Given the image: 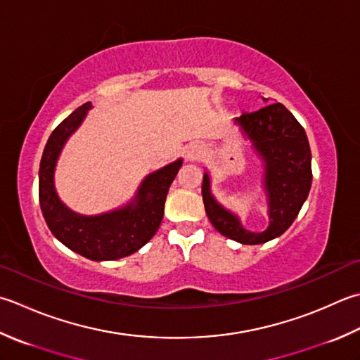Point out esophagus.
I'll return each mask as SVG.
<instances>
[{
	"label": "esophagus",
	"instance_id": "1",
	"mask_svg": "<svg viewBox=\"0 0 360 360\" xmlns=\"http://www.w3.org/2000/svg\"><path fill=\"white\" fill-rule=\"evenodd\" d=\"M201 153H202L201 145H198V143H190V145L186 148V151H184L186 160L193 162V160H196V159H198V158L201 156Z\"/></svg>",
	"mask_w": 360,
	"mask_h": 360
}]
</instances>
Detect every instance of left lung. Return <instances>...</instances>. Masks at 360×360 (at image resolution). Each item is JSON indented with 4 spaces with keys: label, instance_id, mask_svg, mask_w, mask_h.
Listing matches in <instances>:
<instances>
[{
    "label": "left lung",
    "instance_id": "left-lung-1",
    "mask_svg": "<svg viewBox=\"0 0 360 360\" xmlns=\"http://www.w3.org/2000/svg\"><path fill=\"white\" fill-rule=\"evenodd\" d=\"M262 100L265 108L237 117L232 123L262 162V187L269 206L266 229H246L240 217L217 201L209 172L202 176L201 193L210 223L221 236L242 245H260L284 234L298 217L312 186V154L306 131L285 105L270 104L269 98Z\"/></svg>",
    "mask_w": 360,
    "mask_h": 360
}]
</instances>
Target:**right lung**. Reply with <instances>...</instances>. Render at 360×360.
<instances>
[{"instance_id": "add662e5", "label": "right lung", "mask_w": 360, "mask_h": 360, "mask_svg": "<svg viewBox=\"0 0 360 360\" xmlns=\"http://www.w3.org/2000/svg\"><path fill=\"white\" fill-rule=\"evenodd\" d=\"M90 109L91 103L82 104L49 136L39 168V201L49 231L60 243L77 255L101 262L131 256L151 240L160 226L168 188L182 159L146 174L123 206L96 215L75 212L59 198L54 173L67 140L82 124Z\"/></svg>"}]
</instances>
